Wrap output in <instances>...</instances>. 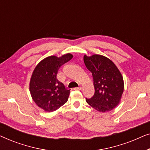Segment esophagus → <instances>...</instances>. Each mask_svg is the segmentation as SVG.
<instances>
[{"label":"esophagus","instance_id":"34e87169","mask_svg":"<svg viewBox=\"0 0 150 150\" xmlns=\"http://www.w3.org/2000/svg\"><path fill=\"white\" fill-rule=\"evenodd\" d=\"M82 87L81 86H80V87H76V88H74V90H81L82 89Z\"/></svg>","mask_w":150,"mask_h":150}]
</instances>
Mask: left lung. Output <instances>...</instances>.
I'll list each match as a JSON object with an SVG mask.
<instances>
[{
    "label": "left lung",
    "instance_id": "8db88e82",
    "mask_svg": "<svg viewBox=\"0 0 150 150\" xmlns=\"http://www.w3.org/2000/svg\"><path fill=\"white\" fill-rule=\"evenodd\" d=\"M84 63L92 74L95 93L86 102L98 111L115 108L124 91V80L117 67L107 57L99 54L84 56Z\"/></svg>",
    "mask_w": 150,
    "mask_h": 150
}]
</instances>
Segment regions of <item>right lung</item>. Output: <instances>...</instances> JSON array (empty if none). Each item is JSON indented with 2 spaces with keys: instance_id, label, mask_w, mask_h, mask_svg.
Wrapping results in <instances>:
<instances>
[{
  "instance_id": "1",
  "label": "right lung",
  "mask_w": 150,
  "mask_h": 150,
  "mask_svg": "<svg viewBox=\"0 0 150 150\" xmlns=\"http://www.w3.org/2000/svg\"><path fill=\"white\" fill-rule=\"evenodd\" d=\"M72 54L50 56L40 61L35 68L30 81V92L33 101L45 111L52 112L67 101L70 89L57 79L59 68L72 59Z\"/></svg>"
}]
</instances>
